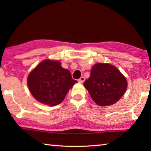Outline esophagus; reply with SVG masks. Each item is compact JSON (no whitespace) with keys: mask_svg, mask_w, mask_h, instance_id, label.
Returning <instances> with one entry per match:
<instances>
[{"mask_svg":"<svg viewBox=\"0 0 151 151\" xmlns=\"http://www.w3.org/2000/svg\"><path fill=\"white\" fill-rule=\"evenodd\" d=\"M78 81L79 82V83H83V82L85 81V77H84V76H81V77L78 79Z\"/></svg>","mask_w":151,"mask_h":151,"instance_id":"esophagus-1","label":"esophagus"}]
</instances>
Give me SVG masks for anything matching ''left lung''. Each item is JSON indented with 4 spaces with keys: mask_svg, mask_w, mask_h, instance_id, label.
Returning <instances> with one entry per match:
<instances>
[{
    "mask_svg": "<svg viewBox=\"0 0 151 151\" xmlns=\"http://www.w3.org/2000/svg\"><path fill=\"white\" fill-rule=\"evenodd\" d=\"M93 100L99 106L116 103L126 91L127 82L115 66L98 63L93 66L91 76L84 83Z\"/></svg>",
    "mask_w": 151,
    "mask_h": 151,
    "instance_id": "obj_1",
    "label": "left lung"
}]
</instances>
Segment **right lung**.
<instances>
[{
    "mask_svg": "<svg viewBox=\"0 0 151 151\" xmlns=\"http://www.w3.org/2000/svg\"><path fill=\"white\" fill-rule=\"evenodd\" d=\"M77 81L59 61L45 60L30 73L27 84L30 93L40 103L50 106L60 104Z\"/></svg>",
    "mask_w": 151,
    "mask_h": 151,
    "instance_id": "1",
    "label": "right lung"
}]
</instances>
